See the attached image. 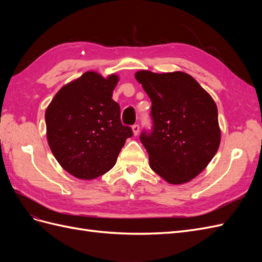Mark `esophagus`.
I'll use <instances>...</instances> for the list:
<instances>
[{"instance_id": "1", "label": "esophagus", "mask_w": 262, "mask_h": 262, "mask_svg": "<svg viewBox=\"0 0 262 262\" xmlns=\"http://www.w3.org/2000/svg\"><path fill=\"white\" fill-rule=\"evenodd\" d=\"M132 132H133V136L137 137L138 134H139V132H140V125L139 124H134L132 126Z\"/></svg>"}]
</instances>
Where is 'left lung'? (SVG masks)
<instances>
[{
	"instance_id": "left-lung-1",
	"label": "left lung",
	"mask_w": 262,
	"mask_h": 262,
	"mask_svg": "<svg viewBox=\"0 0 262 262\" xmlns=\"http://www.w3.org/2000/svg\"><path fill=\"white\" fill-rule=\"evenodd\" d=\"M152 101L153 132L141 142L149 167L171 185L189 182L202 172L221 143L217 107L194 78L181 71L134 74Z\"/></svg>"
}]
</instances>
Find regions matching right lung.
Instances as JSON below:
<instances>
[{"mask_svg":"<svg viewBox=\"0 0 262 262\" xmlns=\"http://www.w3.org/2000/svg\"><path fill=\"white\" fill-rule=\"evenodd\" d=\"M119 75L87 71L62 86L46 109L47 140L61 167L92 180L112 169L128 138L120 106L113 99Z\"/></svg>","mask_w":262,"mask_h":262,"instance_id":"add662e5","label":"right lung"}]
</instances>
